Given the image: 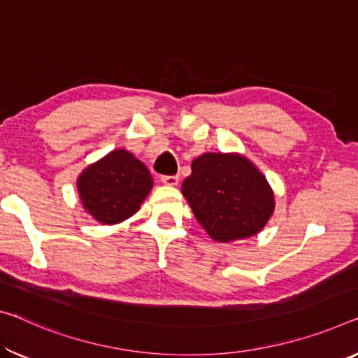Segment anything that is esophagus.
<instances>
[{
  "label": "esophagus",
  "mask_w": 358,
  "mask_h": 358,
  "mask_svg": "<svg viewBox=\"0 0 358 358\" xmlns=\"http://www.w3.org/2000/svg\"><path fill=\"white\" fill-rule=\"evenodd\" d=\"M162 182L164 185H169V187H176L179 184V178L178 176H163L162 178Z\"/></svg>",
  "instance_id": "1"
}]
</instances>
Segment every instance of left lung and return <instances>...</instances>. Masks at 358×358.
<instances>
[{
    "mask_svg": "<svg viewBox=\"0 0 358 358\" xmlns=\"http://www.w3.org/2000/svg\"><path fill=\"white\" fill-rule=\"evenodd\" d=\"M180 190L196 221L219 243L259 234L275 211V195L266 176L236 152L196 157Z\"/></svg>",
    "mask_w": 358,
    "mask_h": 358,
    "instance_id": "left-lung-1",
    "label": "left lung"
}]
</instances>
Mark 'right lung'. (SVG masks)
<instances>
[{"label": "right lung", "instance_id": "right-lung-1", "mask_svg": "<svg viewBox=\"0 0 358 358\" xmlns=\"http://www.w3.org/2000/svg\"><path fill=\"white\" fill-rule=\"evenodd\" d=\"M153 187L144 163L133 153L117 148L87 164L76 179L81 205L103 225L120 224L139 211Z\"/></svg>", "mask_w": 358, "mask_h": 358}]
</instances>
